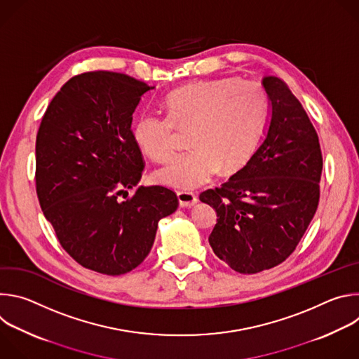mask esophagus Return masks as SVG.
Instances as JSON below:
<instances>
[{"label":"esophagus","mask_w":359,"mask_h":359,"mask_svg":"<svg viewBox=\"0 0 359 359\" xmlns=\"http://www.w3.org/2000/svg\"><path fill=\"white\" fill-rule=\"evenodd\" d=\"M177 200H179L180 208H193L194 204L198 201L197 196L191 191H179Z\"/></svg>","instance_id":"1"}]
</instances>
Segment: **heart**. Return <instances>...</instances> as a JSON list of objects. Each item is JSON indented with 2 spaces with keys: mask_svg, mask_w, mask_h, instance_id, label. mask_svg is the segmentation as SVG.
I'll return each mask as SVG.
<instances>
[{
  "mask_svg": "<svg viewBox=\"0 0 359 359\" xmlns=\"http://www.w3.org/2000/svg\"><path fill=\"white\" fill-rule=\"evenodd\" d=\"M165 105L168 116L142 114L132 136L143 155L165 161L175 151L177 129H190L191 150L153 173L159 184L193 190L210 182L222 169H240L260 137L267 95L254 81L216 78L189 83L172 92Z\"/></svg>",
  "mask_w": 359,
  "mask_h": 359,
  "instance_id": "heart-1",
  "label": "heart"
}]
</instances>
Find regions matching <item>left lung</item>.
<instances>
[{"mask_svg": "<svg viewBox=\"0 0 359 359\" xmlns=\"http://www.w3.org/2000/svg\"><path fill=\"white\" fill-rule=\"evenodd\" d=\"M270 118L245 165L220 187L200 194L217 213L209 243L241 274L283 263L310 226L320 200L323 155L318 135L284 81L267 75Z\"/></svg>", "mask_w": 359, "mask_h": 359, "instance_id": "left-lung-1", "label": "left lung"}]
</instances>
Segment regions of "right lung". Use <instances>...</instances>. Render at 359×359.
I'll return each mask as SVG.
<instances>
[{
	"label": "right lung",
	"instance_id": "right-lung-1",
	"mask_svg": "<svg viewBox=\"0 0 359 359\" xmlns=\"http://www.w3.org/2000/svg\"><path fill=\"white\" fill-rule=\"evenodd\" d=\"M153 89L132 76L95 71L71 78L50 100L36 135V194L64 250L82 267L121 276L150 252L175 191L137 187L142 151L132 115ZM126 192L125 201L120 197Z\"/></svg>",
	"mask_w": 359,
	"mask_h": 359
}]
</instances>
